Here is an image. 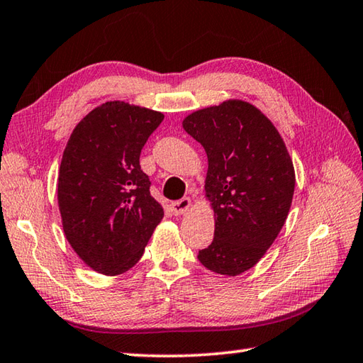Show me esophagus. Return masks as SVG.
Here are the masks:
<instances>
[{
    "label": "esophagus",
    "instance_id": "1",
    "mask_svg": "<svg viewBox=\"0 0 363 363\" xmlns=\"http://www.w3.org/2000/svg\"><path fill=\"white\" fill-rule=\"evenodd\" d=\"M190 204H191L190 198H182V199H177V201L172 203V206H169V207H172V212L174 215H181V213H184V212L189 209Z\"/></svg>",
    "mask_w": 363,
    "mask_h": 363
}]
</instances>
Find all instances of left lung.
Returning a JSON list of instances; mask_svg holds the SVG:
<instances>
[{
  "label": "left lung",
  "instance_id": "1",
  "mask_svg": "<svg viewBox=\"0 0 363 363\" xmlns=\"http://www.w3.org/2000/svg\"><path fill=\"white\" fill-rule=\"evenodd\" d=\"M182 126L206 150V196L217 217L198 260L237 276L257 264L287 218L295 191L289 151L272 121L237 99L190 113Z\"/></svg>",
  "mask_w": 363,
  "mask_h": 363
}]
</instances>
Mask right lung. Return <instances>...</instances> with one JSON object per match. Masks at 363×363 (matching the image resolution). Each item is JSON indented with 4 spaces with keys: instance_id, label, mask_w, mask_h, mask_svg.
Instances as JSON below:
<instances>
[{
    "instance_id": "right-lung-1",
    "label": "right lung",
    "mask_w": 363,
    "mask_h": 363,
    "mask_svg": "<svg viewBox=\"0 0 363 363\" xmlns=\"http://www.w3.org/2000/svg\"><path fill=\"white\" fill-rule=\"evenodd\" d=\"M162 120L160 112L109 101L84 117L67 143L57 179L64 233L98 273L133 268L164 218L140 168V152Z\"/></svg>"
}]
</instances>
